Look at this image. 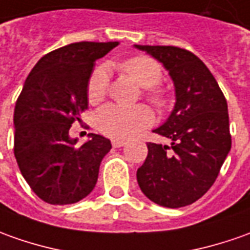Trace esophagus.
<instances>
[{
	"label": "esophagus",
	"mask_w": 250,
	"mask_h": 250,
	"mask_svg": "<svg viewBox=\"0 0 250 250\" xmlns=\"http://www.w3.org/2000/svg\"><path fill=\"white\" fill-rule=\"evenodd\" d=\"M125 145V141L123 139H112V146L113 147H122Z\"/></svg>",
	"instance_id": "34e87169"
}]
</instances>
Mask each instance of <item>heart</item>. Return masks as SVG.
Here are the masks:
<instances>
[{"mask_svg":"<svg viewBox=\"0 0 250 250\" xmlns=\"http://www.w3.org/2000/svg\"><path fill=\"white\" fill-rule=\"evenodd\" d=\"M120 69L131 78L139 87L146 89L147 98L156 105H164V94L154 86L163 78L161 67L149 57L138 56L120 62ZM108 90V71L98 67L90 76L87 94L91 101L101 100ZM96 122L98 128L112 138H130L139 130L145 128L153 122V115L144 105L123 106L118 104H108L97 112Z\"/></svg>","mask_w":250,"mask_h":250,"instance_id":"heart-1","label":"heart"}]
</instances>
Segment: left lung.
I'll list each match as a JSON object with an SVG mask.
<instances>
[{
	"instance_id": "8db88e82",
	"label": "left lung",
	"mask_w": 250,
	"mask_h": 250,
	"mask_svg": "<svg viewBox=\"0 0 250 250\" xmlns=\"http://www.w3.org/2000/svg\"><path fill=\"white\" fill-rule=\"evenodd\" d=\"M160 62L174 83L175 105L153 132L171 146L147 144L137 171L142 193L166 208H181L209 190L231 149L227 101L203 61L175 46L134 45Z\"/></svg>"
}]
</instances>
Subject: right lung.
<instances>
[{
  "mask_svg": "<svg viewBox=\"0 0 250 250\" xmlns=\"http://www.w3.org/2000/svg\"><path fill=\"white\" fill-rule=\"evenodd\" d=\"M118 45L69 43L45 54L25 79L13 115L15 157L25 182L45 203H78L96 186L111 141L89 134L78 146L69 128L87 108L94 62Z\"/></svg>",
  "mask_w": 250,
  "mask_h": 250,
  "instance_id": "1",
  "label": "right lung"
}]
</instances>
